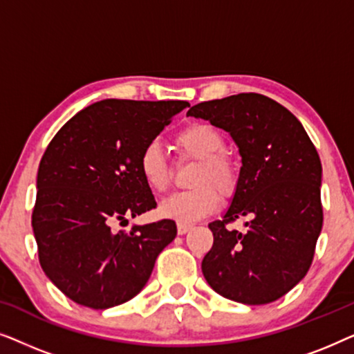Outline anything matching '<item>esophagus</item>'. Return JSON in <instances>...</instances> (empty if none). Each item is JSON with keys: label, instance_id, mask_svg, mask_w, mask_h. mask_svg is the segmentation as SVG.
<instances>
[{"label": "esophagus", "instance_id": "esophagus-1", "mask_svg": "<svg viewBox=\"0 0 354 354\" xmlns=\"http://www.w3.org/2000/svg\"><path fill=\"white\" fill-rule=\"evenodd\" d=\"M192 229H193V225H190V224H178V225H177L178 235H185L187 232H190Z\"/></svg>", "mask_w": 354, "mask_h": 354}]
</instances>
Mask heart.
<instances>
[{"label":"heart","instance_id":"heart-1","mask_svg":"<svg viewBox=\"0 0 354 354\" xmlns=\"http://www.w3.org/2000/svg\"><path fill=\"white\" fill-rule=\"evenodd\" d=\"M176 145L188 158L200 161L193 172V188L174 193L159 205V212L180 224L200 221L219 206L221 195L230 198L239 187V167L227 156L225 137L219 129L206 122L190 124L176 137ZM137 167L145 185L154 193H162L169 187V162L161 145L149 142L137 158Z\"/></svg>","mask_w":354,"mask_h":354}]
</instances>
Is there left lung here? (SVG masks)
<instances>
[{
    "label": "left lung",
    "instance_id": "1",
    "mask_svg": "<svg viewBox=\"0 0 354 354\" xmlns=\"http://www.w3.org/2000/svg\"><path fill=\"white\" fill-rule=\"evenodd\" d=\"M187 115L209 120L239 147V187L214 243L201 263L211 288L243 304H268L288 293L311 268L322 229V166L306 130L287 108L259 93L205 101ZM241 215L247 232L228 224Z\"/></svg>",
    "mask_w": 354,
    "mask_h": 354
}]
</instances>
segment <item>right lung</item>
I'll use <instances>...</instances> for the list:
<instances>
[{"instance_id": "1", "label": "right lung", "mask_w": 354, "mask_h": 354, "mask_svg": "<svg viewBox=\"0 0 354 354\" xmlns=\"http://www.w3.org/2000/svg\"><path fill=\"white\" fill-rule=\"evenodd\" d=\"M187 101L103 100L82 109L48 145L32 227L48 279L72 301L108 309L142 292L158 254L176 239L162 219L118 230L156 207L137 158Z\"/></svg>"}]
</instances>
